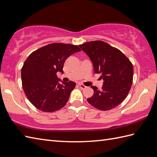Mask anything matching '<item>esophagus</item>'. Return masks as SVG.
<instances>
[{
    "label": "esophagus",
    "mask_w": 157,
    "mask_h": 157,
    "mask_svg": "<svg viewBox=\"0 0 157 157\" xmlns=\"http://www.w3.org/2000/svg\"><path fill=\"white\" fill-rule=\"evenodd\" d=\"M78 86H79L80 88H81V89H85V88L86 87V86H85L84 85H82V84H79Z\"/></svg>",
    "instance_id": "1"
}]
</instances>
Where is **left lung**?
<instances>
[{"instance_id":"obj_1","label":"left lung","mask_w":157,"mask_h":157,"mask_svg":"<svg viewBox=\"0 0 157 157\" xmlns=\"http://www.w3.org/2000/svg\"><path fill=\"white\" fill-rule=\"evenodd\" d=\"M89 56L95 73L103 79L101 90L92 86L94 94L87 101L101 110L115 108L129 93L133 78V66L119 50L101 40L90 41L79 45Z\"/></svg>"}]
</instances>
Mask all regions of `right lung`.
<instances>
[{
    "instance_id": "obj_1",
    "label": "right lung",
    "mask_w": 157,
    "mask_h": 157,
    "mask_svg": "<svg viewBox=\"0 0 157 157\" xmlns=\"http://www.w3.org/2000/svg\"><path fill=\"white\" fill-rule=\"evenodd\" d=\"M81 50L77 45L52 43L33 52L21 69L22 88L29 101L41 111L51 113L67 104L76 83H60L66 59Z\"/></svg>"
}]
</instances>
